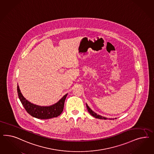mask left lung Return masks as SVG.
Instances as JSON below:
<instances>
[{
	"instance_id": "1",
	"label": "left lung",
	"mask_w": 154,
	"mask_h": 154,
	"mask_svg": "<svg viewBox=\"0 0 154 154\" xmlns=\"http://www.w3.org/2000/svg\"><path fill=\"white\" fill-rule=\"evenodd\" d=\"M86 107H87V109H88V112L90 113V115H92V116L94 117L97 118V119H104V120H106V119L112 120V119H108V118H106V117H104L102 116H100V115H97L96 113H95L94 111H93L90 109V108H89V106H88V104H86ZM115 119H116V118H115ZM113 120H114V119H113Z\"/></svg>"
}]
</instances>
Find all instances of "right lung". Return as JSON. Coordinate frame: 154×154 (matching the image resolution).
I'll list each match as a JSON object with an SVG mask.
<instances>
[{"mask_svg": "<svg viewBox=\"0 0 154 154\" xmlns=\"http://www.w3.org/2000/svg\"><path fill=\"white\" fill-rule=\"evenodd\" d=\"M19 99L26 112L32 116L39 119H49L59 116L63 112L64 102L68 94L60 99L57 102L50 106H39L29 102L20 91L19 86L17 87Z\"/></svg>", "mask_w": 154, "mask_h": 154, "instance_id": "add662e5", "label": "right lung"}]
</instances>
